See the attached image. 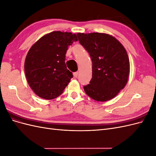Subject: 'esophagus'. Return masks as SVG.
<instances>
[{"label":"esophagus","mask_w":156,"mask_h":156,"mask_svg":"<svg viewBox=\"0 0 156 156\" xmlns=\"http://www.w3.org/2000/svg\"><path fill=\"white\" fill-rule=\"evenodd\" d=\"M73 76H74L75 77H77V76H78V72H75V73H73Z\"/></svg>","instance_id":"34e87169"}]
</instances>
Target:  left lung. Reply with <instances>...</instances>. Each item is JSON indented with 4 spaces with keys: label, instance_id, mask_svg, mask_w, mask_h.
<instances>
[{
    "label": "left lung",
    "instance_id": "8db88e82",
    "mask_svg": "<svg viewBox=\"0 0 156 156\" xmlns=\"http://www.w3.org/2000/svg\"><path fill=\"white\" fill-rule=\"evenodd\" d=\"M79 43L90 56L92 78L84 87L87 95L98 101L115 98L126 85L129 60L120 42L105 33H77Z\"/></svg>",
    "mask_w": 156,
    "mask_h": 156
}]
</instances>
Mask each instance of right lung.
Segmentation results:
<instances>
[{"mask_svg":"<svg viewBox=\"0 0 156 156\" xmlns=\"http://www.w3.org/2000/svg\"><path fill=\"white\" fill-rule=\"evenodd\" d=\"M77 37L72 32L54 31L42 36L27 55L25 72L34 92L45 100L58 97L73 77L66 68V53Z\"/></svg>","mask_w":156,"mask_h":156,"instance_id":"add662e5","label":"right lung"}]
</instances>
